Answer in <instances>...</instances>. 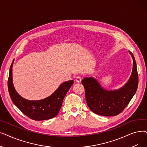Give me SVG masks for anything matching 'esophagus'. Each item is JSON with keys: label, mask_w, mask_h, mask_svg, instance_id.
Wrapping results in <instances>:
<instances>
[{"label": "esophagus", "mask_w": 147, "mask_h": 147, "mask_svg": "<svg viewBox=\"0 0 147 147\" xmlns=\"http://www.w3.org/2000/svg\"><path fill=\"white\" fill-rule=\"evenodd\" d=\"M76 82H78V83L81 82L82 78L80 77V76H77V77L76 78Z\"/></svg>", "instance_id": "34e87169"}]
</instances>
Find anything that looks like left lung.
Masks as SVG:
<instances>
[{"label":"left lung","instance_id":"8db88e82","mask_svg":"<svg viewBox=\"0 0 147 147\" xmlns=\"http://www.w3.org/2000/svg\"><path fill=\"white\" fill-rule=\"evenodd\" d=\"M129 53L133 59L132 72L123 87L115 90H107L91 76L82 80L87 105L94 113L105 117L117 115L125 109L135 94L138 86V74L135 57L130 51Z\"/></svg>","mask_w":147,"mask_h":147}]
</instances>
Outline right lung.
I'll list each match as a JSON object with an SVG mask.
<instances>
[{
    "label": "right lung",
    "mask_w": 147,
    "mask_h": 147,
    "mask_svg": "<svg viewBox=\"0 0 147 147\" xmlns=\"http://www.w3.org/2000/svg\"><path fill=\"white\" fill-rule=\"evenodd\" d=\"M12 61L9 73L8 88L13 103L27 117L36 121H42L55 117L58 114L62 101L68 91L73 84V80L62 83L50 96L40 100L25 99L16 91L12 82Z\"/></svg>",
    "instance_id": "add662e5"
}]
</instances>
